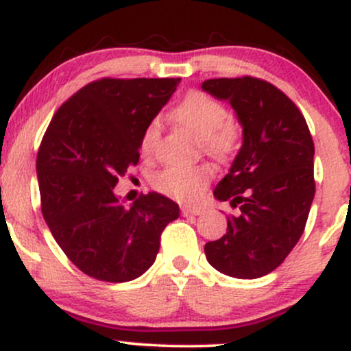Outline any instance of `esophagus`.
Listing matches in <instances>:
<instances>
[{"label": "esophagus", "mask_w": 351, "mask_h": 351, "mask_svg": "<svg viewBox=\"0 0 351 351\" xmlns=\"http://www.w3.org/2000/svg\"><path fill=\"white\" fill-rule=\"evenodd\" d=\"M204 213V208L201 206H181V215L183 216H199Z\"/></svg>", "instance_id": "esophagus-1"}]
</instances>
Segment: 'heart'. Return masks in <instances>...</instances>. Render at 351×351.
I'll return each mask as SVG.
<instances>
[{"instance_id": "heart-1", "label": "heart", "mask_w": 351, "mask_h": 351, "mask_svg": "<svg viewBox=\"0 0 351 351\" xmlns=\"http://www.w3.org/2000/svg\"><path fill=\"white\" fill-rule=\"evenodd\" d=\"M171 119L188 128L199 140L204 153L216 160H224L234 152L237 128L229 119L223 104L199 90H193L173 108ZM158 120H152L140 136V153L153 156L160 142ZM213 176L209 165L195 167H167L153 176V188L165 196L178 201H191L203 191Z\"/></svg>"}]
</instances>
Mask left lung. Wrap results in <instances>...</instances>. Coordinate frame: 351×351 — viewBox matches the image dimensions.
I'll list each match as a JSON object with an SVG mask.
<instances>
[{"label": "left lung", "mask_w": 351, "mask_h": 351, "mask_svg": "<svg viewBox=\"0 0 351 351\" xmlns=\"http://www.w3.org/2000/svg\"><path fill=\"white\" fill-rule=\"evenodd\" d=\"M201 88L228 100L243 125V147L215 189L239 215L204 252L216 271L257 279L279 267L304 234L315 196L312 135L299 107L267 80L209 79Z\"/></svg>", "instance_id": "left-lung-1"}]
</instances>
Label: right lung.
I'll return each instance as SVG.
<instances>
[{
	"mask_svg": "<svg viewBox=\"0 0 351 351\" xmlns=\"http://www.w3.org/2000/svg\"><path fill=\"white\" fill-rule=\"evenodd\" d=\"M176 79L104 77L79 88L52 117L36 160L41 211L75 267L104 282L134 280L155 263L160 237L180 216L148 193L132 206L114 195L140 160L143 128L170 100Z\"/></svg>",
	"mask_w": 351,
	"mask_h": 351,
	"instance_id": "1",
	"label": "right lung"
}]
</instances>
